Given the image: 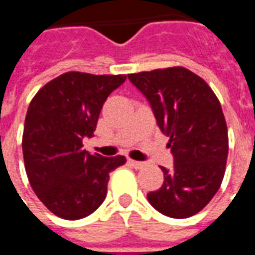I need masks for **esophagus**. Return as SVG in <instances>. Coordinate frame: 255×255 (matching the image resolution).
I'll list each match as a JSON object with an SVG mask.
<instances>
[{
	"label": "esophagus",
	"instance_id": "esophagus-1",
	"mask_svg": "<svg viewBox=\"0 0 255 255\" xmlns=\"http://www.w3.org/2000/svg\"><path fill=\"white\" fill-rule=\"evenodd\" d=\"M128 164L135 168V169H140V168H143L146 164L144 162H139V161H135V160H128Z\"/></svg>",
	"mask_w": 255,
	"mask_h": 255
}]
</instances>
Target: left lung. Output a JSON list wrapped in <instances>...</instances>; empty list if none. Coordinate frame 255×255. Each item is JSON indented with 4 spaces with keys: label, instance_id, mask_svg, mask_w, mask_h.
<instances>
[{
    "label": "left lung",
    "instance_id": "obj_1",
    "mask_svg": "<svg viewBox=\"0 0 255 255\" xmlns=\"http://www.w3.org/2000/svg\"><path fill=\"white\" fill-rule=\"evenodd\" d=\"M147 98L173 154L164 184L147 194L150 205L172 219L201 212L219 191L228 157V129L219 98L201 76L183 67L129 73Z\"/></svg>",
    "mask_w": 255,
    "mask_h": 255
}]
</instances>
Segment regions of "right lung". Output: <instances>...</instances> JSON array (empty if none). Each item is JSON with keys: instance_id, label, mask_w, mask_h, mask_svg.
<instances>
[{"instance_id": "obj_1", "label": "right lung", "mask_w": 255, "mask_h": 255, "mask_svg": "<svg viewBox=\"0 0 255 255\" xmlns=\"http://www.w3.org/2000/svg\"><path fill=\"white\" fill-rule=\"evenodd\" d=\"M126 79L71 71L45 84L30 102L21 140L25 172L36 197L61 219L95 212L106 197L109 173L127 161L83 149L104 102Z\"/></svg>"}]
</instances>
